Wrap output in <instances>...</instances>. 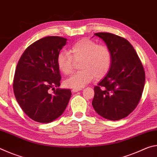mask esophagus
<instances>
[{"instance_id":"esophagus-1","label":"esophagus","mask_w":157,"mask_h":157,"mask_svg":"<svg viewBox=\"0 0 157 157\" xmlns=\"http://www.w3.org/2000/svg\"><path fill=\"white\" fill-rule=\"evenodd\" d=\"M81 90H82V89H72V91L73 93H75V92H78V91H81Z\"/></svg>"}]
</instances>
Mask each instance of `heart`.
Instances as JSON below:
<instances>
[{"label": "heart", "mask_w": 157, "mask_h": 157, "mask_svg": "<svg viewBox=\"0 0 157 157\" xmlns=\"http://www.w3.org/2000/svg\"><path fill=\"white\" fill-rule=\"evenodd\" d=\"M80 60V71L73 73L65 79L64 85L73 89H81L93 79H100L109 71L112 55L105 45L84 38L76 41L69 50L61 51L57 55V64L59 70L65 75L73 71L75 61Z\"/></svg>", "instance_id": "obj_1"}]
</instances>
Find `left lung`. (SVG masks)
I'll return each mask as SVG.
<instances>
[{
  "label": "left lung",
  "mask_w": 157,
  "mask_h": 157,
  "mask_svg": "<svg viewBox=\"0 0 157 157\" xmlns=\"http://www.w3.org/2000/svg\"><path fill=\"white\" fill-rule=\"evenodd\" d=\"M109 48L112 62L107 75L94 87L92 105L100 116L118 121L131 113L139 104L145 86L142 63L127 39L107 33H95Z\"/></svg>",
  "instance_id": "1"
}]
</instances>
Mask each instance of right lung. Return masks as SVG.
<instances>
[{"label": "right lung", "mask_w": 157, "mask_h": 157, "mask_svg": "<svg viewBox=\"0 0 157 157\" xmlns=\"http://www.w3.org/2000/svg\"><path fill=\"white\" fill-rule=\"evenodd\" d=\"M66 41L54 36L39 39L26 48L16 68V99L26 115L38 123H48L59 118L72 94L70 89L58 88L61 75L57 58ZM51 88L53 93L50 94Z\"/></svg>", "instance_id": "1"}]
</instances>
